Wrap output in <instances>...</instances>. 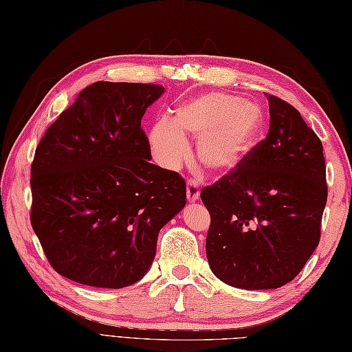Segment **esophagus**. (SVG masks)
I'll list each match as a JSON object with an SVG mask.
<instances>
[{
    "label": "esophagus",
    "mask_w": 352,
    "mask_h": 352,
    "mask_svg": "<svg viewBox=\"0 0 352 352\" xmlns=\"http://www.w3.org/2000/svg\"><path fill=\"white\" fill-rule=\"evenodd\" d=\"M186 196H187V201H189V202H195V201L199 199V186H198V183L195 182V179H189V182H187Z\"/></svg>",
    "instance_id": "esophagus-1"
}]
</instances>
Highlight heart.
Masks as SVG:
<instances>
[{"instance_id":"1","label":"heart","mask_w":352,"mask_h":352,"mask_svg":"<svg viewBox=\"0 0 352 352\" xmlns=\"http://www.w3.org/2000/svg\"><path fill=\"white\" fill-rule=\"evenodd\" d=\"M263 113L258 106L225 93H206L178 104L170 121L150 132V148L160 166L177 169L189 154L186 136L198 138L196 157L214 174L231 173L256 144Z\"/></svg>"}]
</instances>
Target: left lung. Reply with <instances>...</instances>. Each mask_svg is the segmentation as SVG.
Segmentation results:
<instances>
[{
    "instance_id": "8db88e82",
    "label": "left lung",
    "mask_w": 352,
    "mask_h": 352,
    "mask_svg": "<svg viewBox=\"0 0 352 352\" xmlns=\"http://www.w3.org/2000/svg\"><path fill=\"white\" fill-rule=\"evenodd\" d=\"M265 97V139L201 192L211 272L241 289L279 288L303 270L320 244L329 193L320 138L292 104Z\"/></svg>"
}]
</instances>
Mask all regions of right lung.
<instances>
[{"mask_svg":"<svg viewBox=\"0 0 352 352\" xmlns=\"http://www.w3.org/2000/svg\"><path fill=\"white\" fill-rule=\"evenodd\" d=\"M165 88L99 80L60 113L31 163V226L67 279L120 289L148 272L186 183L150 163L141 120Z\"/></svg>","mask_w":352,"mask_h":352,"instance_id":"1","label":"right lung"}]
</instances>
